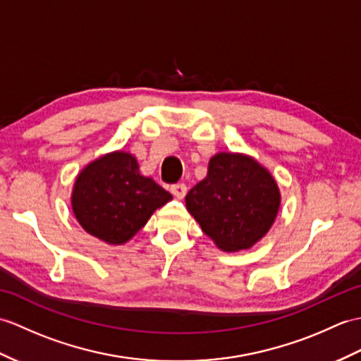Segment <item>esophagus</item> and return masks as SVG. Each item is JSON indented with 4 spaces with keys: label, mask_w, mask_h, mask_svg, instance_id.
<instances>
[{
    "label": "esophagus",
    "mask_w": 361,
    "mask_h": 361,
    "mask_svg": "<svg viewBox=\"0 0 361 361\" xmlns=\"http://www.w3.org/2000/svg\"><path fill=\"white\" fill-rule=\"evenodd\" d=\"M171 192L173 194V197H176V198H181L186 195V192H188V188H186V185L185 183H178V185H173L172 188H171Z\"/></svg>",
    "instance_id": "34e87169"
}]
</instances>
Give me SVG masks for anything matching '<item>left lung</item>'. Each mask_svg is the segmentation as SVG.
<instances>
[{
  "label": "left lung",
  "instance_id": "left-lung-1",
  "mask_svg": "<svg viewBox=\"0 0 361 361\" xmlns=\"http://www.w3.org/2000/svg\"><path fill=\"white\" fill-rule=\"evenodd\" d=\"M281 190L267 167L250 155L219 152L208 175L186 195V208L203 233L226 252L248 250L270 231Z\"/></svg>",
  "mask_w": 361,
  "mask_h": 361
}]
</instances>
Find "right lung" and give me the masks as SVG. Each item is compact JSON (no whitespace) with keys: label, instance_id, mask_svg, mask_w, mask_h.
<instances>
[{"label":"right lung","instance_id":"right-lung-1","mask_svg":"<svg viewBox=\"0 0 361 361\" xmlns=\"http://www.w3.org/2000/svg\"><path fill=\"white\" fill-rule=\"evenodd\" d=\"M172 195L140 172L136 157L114 150L91 161L75 176L71 208L75 220L109 245L128 242Z\"/></svg>","mask_w":361,"mask_h":361}]
</instances>
